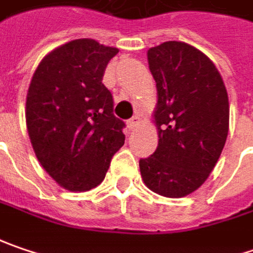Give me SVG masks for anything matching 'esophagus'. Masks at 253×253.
I'll return each instance as SVG.
<instances>
[{
	"label": "esophagus",
	"mask_w": 253,
	"mask_h": 253,
	"mask_svg": "<svg viewBox=\"0 0 253 253\" xmlns=\"http://www.w3.org/2000/svg\"><path fill=\"white\" fill-rule=\"evenodd\" d=\"M126 124H128V128H129V129H133V128H136V126L141 124V120H139L138 117H132L131 120H128Z\"/></svg>",
	"instance_id": "obj_1"
}]
</instances>
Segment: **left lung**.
<instances>
[{
    "instance_id": "left-lung-1",
    "label": "left lung",
    "mask_w": 253,
    "mask_h": 253,
    "mask_svg": "<svg viewBox=\"0 0 253 253\" xmlns=\"http://www.w3.org/2000/svg\"><path fill=\"white\" fill-rule=\"evenodd\" d=\"M157 83L158 148L139 159L145 185L181 198L207 181L221 157L229 129V102L213 62L199 49L168 41L148 49Z\"/></svg>"
}]
</instances>
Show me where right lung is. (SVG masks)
Returning <instances> with one entry per match:
<instances>
[{
	"label": "right lung",
	"instance_id": "1",
	"mask_svg": "<svg viewBox=\"0 0 253 253\" xmlns=\"http://www.w3.org/2000/svg\"><path fill=\"white\" fill-rule=\"evenodd\" d=\"M117 48L75 40L49 52L34 72L27 95V128L35 155L61 186L89 191L104 181L125 142V122L114 115L102 84Z\"/></svg>",
	"mask_w": 253,
	"mask_h": 253
}]
</instances>
